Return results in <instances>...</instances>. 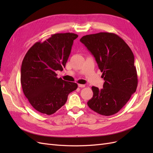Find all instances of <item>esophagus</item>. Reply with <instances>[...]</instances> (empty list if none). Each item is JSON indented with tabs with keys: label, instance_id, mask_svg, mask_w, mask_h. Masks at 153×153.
Listing matches in <instances>:
<instances>
[{
	"label": "esophagus",
	"instance_id": "obj_1",
	"mask_svg": "<svg viewBox=\"0 0 153 153\" xmlns=\"http://www.w3.org/2000/svg\"><path fill=\"white\" fill-rule=\"evenodd\" d=\"M78 86L79 87H81V88H83V87H85V85H84V84H78Z\"/></svg>",
	"mask_w": 153,
	"mask_h": 153
}]
</instances>
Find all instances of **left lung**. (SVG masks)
Wrapping results in <instances>:
<instances>
[{
	"instance_id": "left-lung-1",
	"label": "left lung",
	"mask_w": 153,
	"mask_h": 153,
	"mask_svg": "<svg viewBox=\"0 0 153 153\" xmlns=\"http://www.w3.org/2000/svg\"><path fill=\"white\" fill-rule=\"evenodd\" d=\"M80 42L94 57L105 80L99 89L92 86L89 107L109 116L117 113L135 92L138 78L131 50L119 36L109 32L83 36Z\"/></svg>"
}]
</instances>
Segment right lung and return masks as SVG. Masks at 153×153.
<instances>
[{
    "instance_id": "1",
    "label": "right lung",
    "mask_w": 153,
    "mask_h": 153,
    "mask_svg": "<svg viewBox=\"0 0 153 153\" xmlns=\"http://www.w3.org/2000/svg\"><path fill=\"white\" fill-rule=\"evenodd\" d=\"M78 36L69 32L52 34L44 42L36 43L25 54L21 67V84L30 104L38 112L47 115L56 112L78 87L76 83L58 78L55 73L65 68Z\"/></svg>"
}]
</instances>
